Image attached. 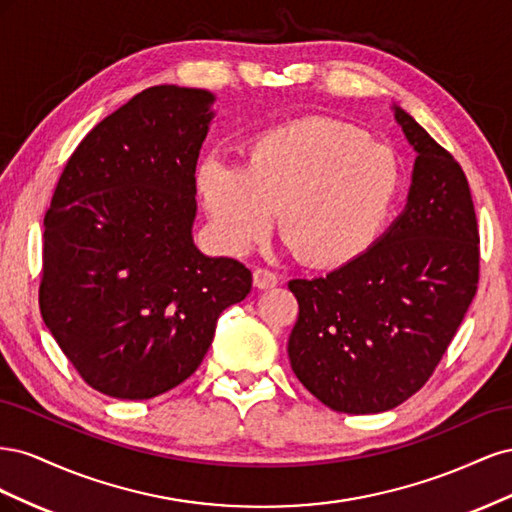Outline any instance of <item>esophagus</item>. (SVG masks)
Segmentation results:
<instances>
[{
  "instance_id": "1",
  "label": "esophagus",
  "mask_w": 512,
  "mask_h": 512,
  "mask_svg": "<svg viewBox=\"0 0 512 512\" xmlns=\"http://www.w3.org/2000/svg\"><path fill=\"white\" fill-rule=\"evenodd\" d=\"M254 286L260 288V290H267V288H273L277 286V275L269 269H254Z\"/></svg>"
}]
</instances>
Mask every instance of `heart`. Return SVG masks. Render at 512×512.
<instances>
[{
	"mask_svg": "<svg viewBox=\"0 0 512 512\" xmlns=\"http://www.w3.org/2000/svg\"><path fill=\"white\" fill-rule=\"evenodd\" d=\"M401 185L386 145L333 119H301L256 134L243 164L207 158L196 188L220 241L243 254L280 232L305 265L337 269L361 258L389 222Z\"/></svg>",
	"mask_w": 512,
	"mask_h": 512,
	"instance_id": "b5f03b06",
	"label": "heart"
}]
</instances>
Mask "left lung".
Masks as SVG:
<instances>
[{"label":"left lung","instance_id":"8db88e82","mask_svg":"<svg viewBox=\"0 0 512 512\" xmlns=\"http://www.w3.org/2000/svg\"><path fill=\"white\" fill-rule=\"evenodd\" d=\"M416 151L404 213L350 265L288 282L299 318L288 339L294 376L324 406L378 414L433 374L478 284V226L459 162L404 111Z\"/></svg>","mask_w":512,"mask_h":512}]
</instances>
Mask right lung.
Instances as JSON below:
<instances>
[{
	"label": "right lung",
	"instance_id": "1",
	"mask_svg": "<svg viewBox=\"0 0 512 512\" xmlns=\"http://www.w3.org/2000/svg\"><path fill=\"white\" fill-rule=\"evenodd\" d=\"M213 102L177 85L136 94L74 149L44 215L42 320L108 397L151 399L188 380L220 314L252 290L250 269L192 239Z\"/></svg>",
	"mask_w": 512,
	"mask_h": 512
}]
</instances>
